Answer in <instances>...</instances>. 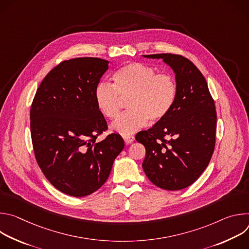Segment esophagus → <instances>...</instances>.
<instances>
[{
    "mask_svg": "<svg viewBox=\"0 0 249 249\" xmlns=\"http://www.w3.org/2000/svg\"><path fill=\"white\" fill-rule=\"evenodd\" d=\"M123 140H124V142H125V144H126V145H129V144L133 143L134 140H135V138H134V136L126 135V136H123Z\"/></svg>",
    "mask_w": 249,
    "mask_h": 249,
    "instance_id": "1",
    "label": "esophagus"
}]
</instances>
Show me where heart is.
<instances>
[{
	"instance_id": "obj_1",
	"label": "heart",
	"mask_w": 249,
	"mask_h": 249,
	"mask_svg": "<svg viewBox=\"0 0 249 249\" xmlns=\"http://www.w3.org/2000/svg\"><path fill=\"white\" fill-rule=\"evenodd\" d=\"M113 86L99 83L94 89L98 110L107 118L119 115L121 99L128 98L127 108L110 126L112 132L126 136L163 120L172 110L177 97V84L169 74H157L155 68L133 62L119 68L112 76Z\"/></svg>"
}]
</instances>
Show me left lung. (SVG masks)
I'll list each match as a JSON object with an SVG mask.
<instances>
[{
    "label": "left lung",
    "mask_w": 249,
    "mask_h": 249,
    "mask_svg": "<svg viewBox=\"0 0 249 249\" xmlns=\"http://www.w3.org/2000/svg\"><path fill=\"white\" fill-rule=\"evenodd\" d=\"M162 59L175 74L176 102L170 113L136 140L146 148L143 169L160 188L180 190L194 183L208 166L216 143L217 113L198 68L175 54L143 55Z\"/></svg>",
    "instance_id": "left-lung-1"
}]
</instances>
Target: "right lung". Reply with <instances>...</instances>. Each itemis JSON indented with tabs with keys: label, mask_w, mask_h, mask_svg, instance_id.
Returning a JSON list of instances; mask_svg holds the SVG:
<instances>
[{
	"label": "right lung",
	"mask_w": 249,
	"mask_h": 249,
	"mask_svg": "<svg viewBox=\"0 0 249 249\" xmlns=\"http://www.w3.org/2000/svg\"><path fill=\"white\" fill-rule=\"evenodd\" d=\"M109 62L92 57L63 61L46 75L30 108L35 159L49 182L74 197L99 189L124 148L118 134L96 138L107 129L94 100V89Z\"/></svg>",
	"instance_id": "right-lung-1"
}]
</instances>
